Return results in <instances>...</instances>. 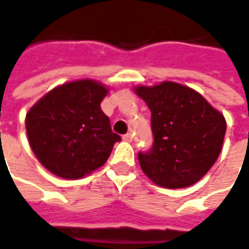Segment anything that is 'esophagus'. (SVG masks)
Returning <instances> with one entry per match:
<instances>
[{"label":"esophagus","mask_w":249,"mask_h":249,"mask_svg":"<svg viewBox=\"0 0 249 249\" xmlns=\"http://www.w3.org/2000/svg\"><path fill=\"white\" fill-rule=\"evenodd\" d=\"M123 140H124V142H133V136H131V133L124 134V136H123Z\"/></svg>","instance_id":"esophagus-1"}]
</instances>
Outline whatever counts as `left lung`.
<instances>
[{"label":"left lung","instance_id":"obj_1","mask_svg":"<svg viewBox=\"0 0 249 249\" xmlns=\"http://www.w3.org/2000/svg\"><path fill=\"white\" fill-rule=\"evenodd\" d=\"M136 93L151 110L154 137L151 148L139 153L144 174L169 189L196 183L220 156L224 116L200 93L177 82L137 87Z\"/></svg>","mask_w":249,"mask_h":249}]
</instances>
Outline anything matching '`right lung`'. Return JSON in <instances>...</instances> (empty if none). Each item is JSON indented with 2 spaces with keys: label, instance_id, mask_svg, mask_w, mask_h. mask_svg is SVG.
<instances>
[{
  "label": "right lung",
  "instance_id": "obj_1",
  "mask_svg": "<svg viewBox=\"0 0 249 249\" xmlns=\"http://www.w3.org/2000/svg\"><path fill=\"white\" fill-rule=\"evenodd\" d=\"M107 89L92 80L60 85L26 115V133L37 160L52 174L78 179L109 158L120 136L101 109Z\"/></svg>",
  "mask_w": 249,
  "mask_h": 249
}]
</instances>
